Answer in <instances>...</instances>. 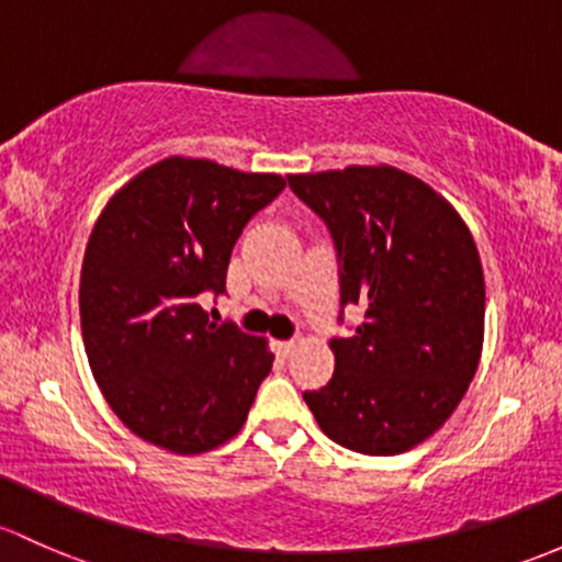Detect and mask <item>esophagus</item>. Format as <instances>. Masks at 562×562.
<instances>
[{"label":"esophagus","mask_w":562,"mask_h":562,"mask_svg":"<svg viewBox=\"0 0 562 562\" xmlns=\"http://www.w3.org/2000/svg\"><path fill=\"white\" fill-rule=\"evenodd\" d=\"M274 347H277V352H280V356H291L293 350H296V339H282V341H274Z\"/></svg>","instance_id":"1"}]
</instances>
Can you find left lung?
<instances>
[{"label":"left lung","instance_id":"8db88e82","mask_svg":"<svg viewBox=\"0 0 562 562\" xmlns=\"http://www.w3.org/2000/svg\"><path fill=\"white\" fill-rule=\"evenodd\" d=\"M326 223L345 306H363L334 336V376L304 401L328 439L398 454L447 423L474 380L484 336V274L469 228L434 188L393 167L291 175Z\"/></svg>","mask_w":562,"mask_h":562}]
</instances>
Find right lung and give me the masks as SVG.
<instances>
[{
	"label": "right lung",
	"instance_id": "add662e5",
	"mask_svg": "<svg viewBox=\"0 0 562 562\" xmlns=\"http://www.w3.org/2000/svg\"><path fill=\"white\" fill-rule=\"evenodd\" d=\"M285 188L202 158H167L110 199L80 271L93 380L121 423L177 454L223 445L269 376L266 341L210 323L241 228Z\"/></svg>",
	"mask_w": 562,
	"mask_h": 562
}]
</instances>
